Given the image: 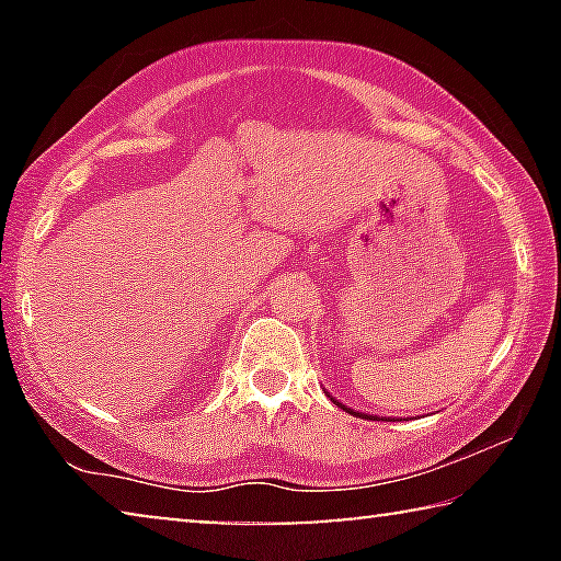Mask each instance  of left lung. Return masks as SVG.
<instances>
[{"mask_svg":"<svg viewBox=\"0 0 561 561\" xmlns=\"http://www.w3.org/2000/svg\"><path fill=\"white\" fill-rule=\"evenodd\" d=\"M332 401H334V398H332ZM334 403H336V405H342V403H340V401H334ZM342 409H344V411H350V413H355V416H367V413H359V411H352V409H347V405H342ZM367 419H375V416H367Z\"/></svg>","mask_w":561,"mask_h":561,"instance_id":"8db88e82","label":"left lung"}]
</instances>
